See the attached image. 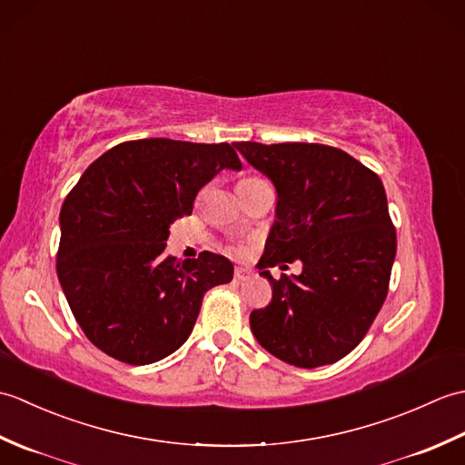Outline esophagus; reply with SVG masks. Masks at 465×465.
I'll return each instance as SVG.
<instances>
[{"instance_id": "1", "label": "esophagus", "mask_w": 465, "mask_h": 465, "mask_svg": "<svg viewBox=\"0 0 465 465\" xmlns=\"http://www.w3.org/2000/svg\"><path fill=\"white\" fill-rule=\"evenodd\" d=\"M252 275H253V272L248 268H235V272H233V278L238 282H248Z\"/></svg>"}]
</instances>
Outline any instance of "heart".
Segmentation results:
<instances>
[{
	"instance_id": "b5f03b06",
	"label": "heart",
	"mask_w": 465,
	"mask_h": 465,
	"mask_svg": "<svg viewBox=\"0 0 465 465\" xmlns=\"http://www.w3.org/2000/svg\"><path fill=\"white\" fill-rule=\"evenodd\" d=\"M248 180H255V177H248ZM245 182V180H243Z\"/></svg>"
}]
</instances>
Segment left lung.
<instances>
[{"instance_id":"left-lung-1","label":"left lung","mask_w":465,"mask_h":465,"mask_svg":"<svg viewBox=\"0 0 465 465\" xmlns=\"http://www.w3.org/2000/svg\"><path fill=\"white\" fill-rule=\"evenodd\" d=\"M278 193L260 275L272 302L250 325L262 348L295 368L348 355L368 333L388 295L396 230L378 175L322 143H233ZM302 262L300 276L273 281L269 268Z\"/></svg>"}]
</instances>
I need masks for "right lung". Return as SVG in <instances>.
I'll list each match as a JSON object with an SVG mask.
<instances>
[{
    "mask_svg": "<svg viewBox=\"0 0 465 465\" xmlns=\"http://www.w3.org/2000/svg\"><path fill=\"white\" fill-rule=\"evenodd\" d=\"M222 170H242L230 143L152 137L112 147L69 192L57 278L95 348L132 365L160 361L190 338L203 293L232 282L223 255H165L170 225Z\"/></svg>",
    "mask_w": 465,
    "mask_h": 465,
    "instance_id": "right-lung-1",
    "label": "right lung"
}]
</instances>
